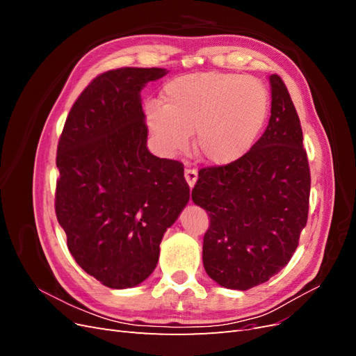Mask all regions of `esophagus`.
Here are the masks:
<instances>
[{"instance_id":"34e87169","label":"esophagus","mask_w":356,"mask_h":356,"mask_svg":"<svg viewBox=\"0 0 356 356\" xmlns=\"http://www.w3.org/2000/svg\"><path fill=\"white\" fill-rule=\"evenodd\" d=\"M184 177H186V181L188 182L190 188H193V186H195V182L197 181V170L195 168H188L184 170Z\"/></svg>"}]
</instances>
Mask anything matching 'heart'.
<instances>
[{
  "instance_id": "1",
  "label": "heart",
  "mask_w": 356,
  "mask_h": 356,
  "mask_svg": "<svg viewBox=\"0 0 356 356\" xmlns=\"http://www.w3.org/2000/svg\"><path fill=\"white\" fill-rule=\"evenodd\" d=\"M161 102L145 106V122L159 147L166 153L181 152L196 131V153L212 165L233 163L250 152L270 110L263 81L220 71L169 80Z\"/></svg>"
}]
</instances>
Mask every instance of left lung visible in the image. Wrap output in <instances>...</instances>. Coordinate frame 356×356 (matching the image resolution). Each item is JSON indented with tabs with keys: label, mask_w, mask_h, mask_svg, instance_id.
Masks as SVG:
<instances>
[{
	"label": "left lung",
	"mask_w": 356,
	"mask_h": 356,
	"mask_svg": "<svg viewBox=\"0 0 356 356\" xmlns=\"http://www.w3.org/2000/svg\"><path fill=\"white\" fill-rule=\"evenodd\" d=\"M272 114L242 159L199 170L193 202L209 215L203 266L215 282L250 289L281 272L309 213L310 169L303 131L282 79L270 75Z\"/></svg>",
	"instance_id": "obj_1"
}]
</instances>
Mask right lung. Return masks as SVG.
<instances>
[{
    "label": "right lung",
    "mask_w": 356,
    "mask_h": 356,
    "mask_svg": "<svg viewBox=\"0 0 356 356\" xmlns=\"http://www.w3.org/2000/svg\"><path fill=\"white\" fill-rule=\"evenodd\" d=\"M163 68L99 74L71 106L58 143L55 211L68 250L108 288L153 273L160 242L190 199L184 165L148 152L139 92Z\"/></svg>",
    "instance_id": "obj_1"
}]
</instances>
